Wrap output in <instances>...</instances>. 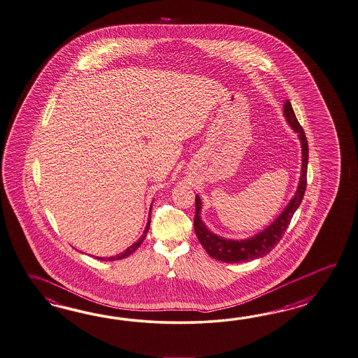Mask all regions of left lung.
<instances>
[{"label": "left lung", "mask_w": 358, "mask_h": 358, "mask_svg": "<svg viewBox=\"0 0 358 358\" xmlns=\"http://www.w3.org/2000/svg\"><path fill=\"white\" fill-rule=\"evenodd\" d=\"M285 117L288 120L289 126L299 134V138L301 140L303 147V169H301V178L299 188L294 193V199L288 203L285 211L276 218L273 224H270L267 229H264L253 238L247 240H227V238H220L214 235L211 231L206 229L201 218H200V209H201V200L199 196H196V214L193 220V227L196 236L201 243L202 247L206 250V253L222 262L227 264H236V262H244L256 259L259 257L268 255L276 244L282 240L285 231L288 229L291 220L294 217V211L300 206L303 201L305 189H306V173H308V157H309V149H308V140L305 136L301 124L294 115V109L291 102L287 101L285 103Z\"/></svg>", "instance_id": "left-lung-1"}]
</instances>
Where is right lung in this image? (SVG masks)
I'll list each match as a JSON object with an SVG mask.
<instances>
[{"instance_id":"obj_1","label":"right lung","mask_w":358,"mask_h":358,"mask_svg":"<svg viewBox=\"0 0 358 358\" xmlns=\"http://www.w3.org/2000/svg\"><path fill=\"white\" fill-rule=\"evenodd\" d=\"M149 226H150V214H149V220H148L147 223V227H145V229H144V234H143V236L141 238H138V241L135 243V244H132L131 247L127 248L124 252H122V253H120L118 256H114V257H108V258H99V259H102V261H115V259H122V258H126V257H129V255H132L136 249H138L140 245H141V243L144 241V238H145V236H147V232L148 229H149Z\"/></svg>"}]
</instances>
